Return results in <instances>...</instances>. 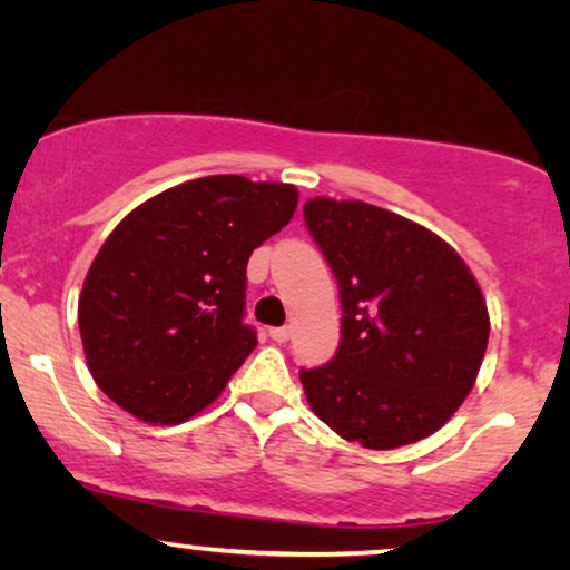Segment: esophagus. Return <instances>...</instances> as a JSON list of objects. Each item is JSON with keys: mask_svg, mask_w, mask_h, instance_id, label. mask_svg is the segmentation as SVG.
Instances as JSON below:
<instances>
[{"mask_svg": "<svg viewBox=\"0 0 570 570\" xmlns=\"http://www.w3.org/2000/svg\"><path fill=\"white\" fill-rule=\"evenodd\" d=\"M268 334H271V338H273V342H276V344H284V342H289L292 331L286 328V326H278V328H271Z\"/></svg>", "mask_w": 570, "mask_h": 570, "instance_id": "obj_1", "label": "esophagus"}]
</instances>
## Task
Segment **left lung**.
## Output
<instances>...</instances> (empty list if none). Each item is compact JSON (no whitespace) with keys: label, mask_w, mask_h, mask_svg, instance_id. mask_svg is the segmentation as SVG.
<instances>
[{"label":"left lung","mask_w":570,"mask_h":570,"mask_svg":"<svg viewBox=\"0 0 570 570\" xmlns=\"http://www.w3.org/2000/svg\"><path fill=\"white\" fill-rule=\"evenodd\" d=\"M305 220L342 292V344L302 371L313 413L365 450L421 442L476 384L489 342L479 281L442 236L360 199L313 197Z\"/></svg>","instance_id":"obj_1"}]
</instances>
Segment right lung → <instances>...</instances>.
<instances>
[{
  "mask_svg": "<svg viewBox=\"0 0 570 570\" xmlns=\"http://www.w3.org/2000/svg\"><path fill=\"white\" fill-rule=\"evenodd\" d=\"M297 199L292 184L205 176L115 226L78 297L86 365L115 405L176 426L220 397L257 344L242 323L247 261Z\"/></svg>",
  "mask_w": 570,
  "mask_h": 570,
  "instance_id": "add662e5",
  "label": "right lung"
}]
</instances>
